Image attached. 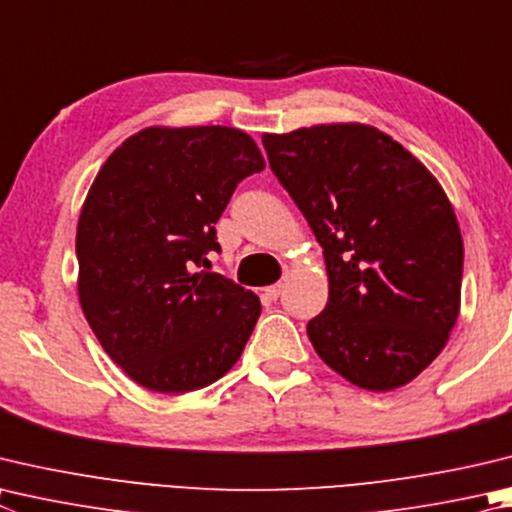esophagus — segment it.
I'll list each match as a JSON object with an SVG mask.
<instances>
[{
	"instance_id": "34e87169",
	"label": "esophagus",
	"mask_w": 512,
	"mask_h": 512,
	"mask_svg": "<svg viewBox=\"0 0 512 512\" xmlns=\"http://www.w3.org/2000/svg\"><path fill=\"white\" fill-rule=\"evenodd\" d=\"M280 293H282V284H273V286H266L264 288V295L268 297V300H277V297H280Z\"/></svg>"
}]
</instances>
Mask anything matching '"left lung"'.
<instances>
[{
    "label": "left lung",
    "instance_id": "1",
    "mask_svg": "<svg viewBox=\"0 0 512 512\" xmlns=\"http://www.w3.org/2000/svg\"><path fill=\"white\" fill-rule=\"evenodd\" d=\"M262 141L327 264V309L306 327L313 349L367 392L407 385L448 345L461 309L463 239L448 194L374 125Z\"/></svg>",
    "mask_w": 512,
    "mask_h": 512
}]
</instances>
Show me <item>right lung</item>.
I'll list each match as a JSON object with an SVG mask.
<instances>
[{
    "label": "right lung",
    "instance_id": "right-lung-1",
    "mask_svg": "<svg viewBox=\"0 0 512 512\" xmlns=\"http://www.w3.org/2000/svg\"><path fill=\"white\" fill-rule=\"evenodd\" d=\"M266 167L246 132L145 127L102 163L82 203L76 255L82 313L102 349L145 389L185 394L239 360L259 297L197 271L237 183Z\"/></svg>",
    "mask_w": 512,
    "mask_h": 512
}]
</instances>
